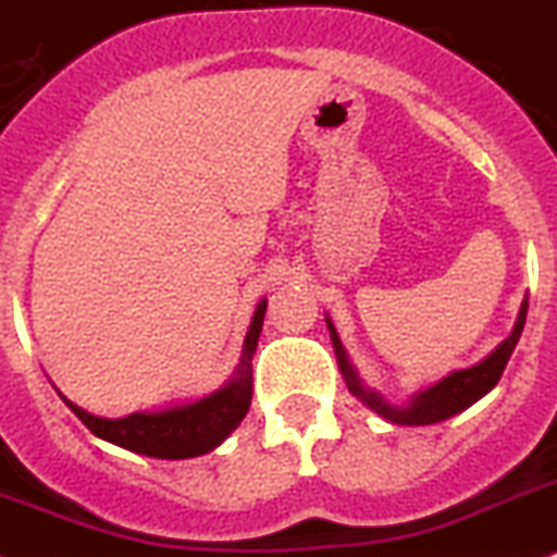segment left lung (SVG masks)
<instances>
[{"label":"left lung","mask_w":557,"mask_h":557,"mask_svg":"<svg viewBox=\"0 0 557 557\" xmlns=\"http://www.w3.org/2000/svg\"><path fill=\"white\" fill-rule=\"evenodd\" d=\"M524 321H527V301L521 304V312H518V321H516V326H512L510 337H507L505 344L498 346L493 355H487L482 363L470 366V369L448 374V377L440 380V383L428 388V392L417 394L414 403H408L406 408L388 406V403L383 400L377 392H372V388H366L363 383H360L358 374H355V369H351L349 358H346L344 346H341V337H337V332H335V326H332L330 318H326V326H330L332 346H335L341 374H344L346 386H349V392L355 394L358 400H363L366 406L372 408V411H377L383 420L397 422V425H434V422L448 420V417L459 414V411H465V408L473 406L476 400H482L484 394L496 386L498 380H502V372H505L507 360H510L512 349H516L518 337H521Z\"/></svg>","instance_id":"8db88e82"}]
</instances>
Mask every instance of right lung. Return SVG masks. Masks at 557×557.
<instances>
[{"instance_id":"right-lung-1","label":"right lung","mask_w":557,"mask_h":557,"mask_svg":"<svg viewBox=\"0 0 557 557\" xmlns=\"http://www.w3.org/2000/svg\"><path fill=\"white\" fill-rule=\"evenodd\" d=\"M264 310H268V301L256 307L236 377L225 388L208 394L202 400L165 408V411H137V414L123 417V420H103V417H95L78 408L66 397H61V400L95 436H101L112 445H121L126 450H135V454L154 456V459H191V456L208 454L231 434L233 428L239 425L242 417L250 408V397H253L250 360H253L256 344H259Z\"/></svg>"}]
</instances>
